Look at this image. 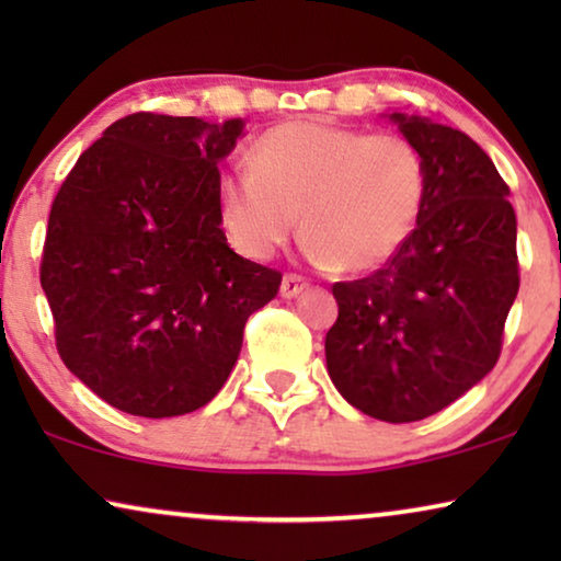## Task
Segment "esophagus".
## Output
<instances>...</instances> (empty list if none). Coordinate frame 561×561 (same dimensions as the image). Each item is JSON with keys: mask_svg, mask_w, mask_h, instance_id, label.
Segmentation results:
<instances>
[{"mask_svg": "<svg viewBox=\"0 0 561 561\" xmlns=\"http://www.w3.org/2000/svg\"><path fill=\"white\" fill-rule=\"evenodd\" d=\"M306 286H309V280H306L304 275L286 273V275H283V283H280V296L283 298H294V296L301 294Z\"/></svg>", "mask_w": 561, "mask_h": 561, "instance_id": "1", "label": "esophagus"}]
</instances>
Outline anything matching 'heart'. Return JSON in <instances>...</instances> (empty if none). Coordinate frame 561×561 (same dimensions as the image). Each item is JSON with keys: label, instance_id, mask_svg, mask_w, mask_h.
<instances>
[{"label": "heart", "instance_id": "b5f03b06", "mask_svg": "<svg viewBox=\"0 0 561 561\" xmlns=\"http://www.w3.org/2000/svg\"><path fill=\"white\" fill-rule=\"evenodd\" d=\"M428 194L424 152L409 137L296 119L260 137L250 168L219 183L229 242L271 257L296 232L319 265L367 273L411 240Z\"/></svg>", "mask_w": 561, "mask_h": 561}]
</instances>
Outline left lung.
Segmentation results:
<instances>
[{
    "label": "left lung",
    "instance_id": "obj_1",
    "mask_svg": "<svg viewBox=\"0 0 561 561\" xmlns=\"http://www.w3.org/2000/svg\"><path fill=\"white\" fill-rule=\"evenodd\" d=\"M424 152L428 194L393 260L332 294L329 378L347 403L388 424L447 409L493 370L518 294L511 188L472 137L390 114Z\"/></svg>",
    "mask_w": 561,
    "mask_h": 561
}]
</instances>
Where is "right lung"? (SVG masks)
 <instances>
[{"mask_svg": "<svg viewBox=\"0 0 561 561\" xmlns=\"http://www.w3.org/2000/svg\"><path fill=\"white\" fill-rule=\"evenodd\" d=\"M244 119L135 112L53 198L41 286L68 370L114 409L183 416L219 393L283 275L221 232L219 160Z\"/></svg>", "mask_w": 561, "mask_h": 561, "instance_id": "obj_1", "label": "right lung"}]
</instances>
